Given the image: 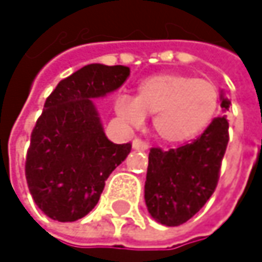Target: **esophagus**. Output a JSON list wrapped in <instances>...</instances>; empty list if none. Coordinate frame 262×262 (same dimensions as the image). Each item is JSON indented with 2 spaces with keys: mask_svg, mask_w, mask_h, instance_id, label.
Masks as SVG:
<instances>
[{
  "mask_svg": "<svg viewBox=\"0 0 262 262\" xmlns=\"http://www.w3.org/2000/svg\"><path fill=\"white\" fill-rule=\"evenodd\" d=\"M132 145H133V148H135V150H142V151L148 150V145H147L144 141H141L139 138H135V139H133V142H132Z\"/></svg>",
  "mask_w": 262,
  "mask_h": 262,
  "instance_id": "esophagus-1",
  "label": "esophagus"
}]
</instances>
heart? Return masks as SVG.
<instances>
[{"label": "heart", "instance_id": "1", "mask_svg": "<svg viewBox=\"0 0 262 262\" xmlns=\"http://www.w3.org/2000/svg\"><path fill=\"white\" fill-rule=\"evenodd\" d=\"M220 91L209 79L183 73H159L139 81L135 97L121 94L115 114L132 127H139L145 115H153L156 135L170 145L199 138L214 121Z\"/></svg>", "mask_w": 262, "mask_h": 262}]
</instances>
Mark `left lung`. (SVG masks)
I'll use <instances>...</instances> for the list:
<instances>
[{
    "mask_svg": "<svg viewBox=\"0 0 262 262\" xmlns=\"http://www.w3.org/2000/svg\"><path fill=\"white\" fill-rule=\"evenodd\" d=\"M223 111L231 100L220 94ZM226 117L215 118L191 144L148 155L144 199L148 214L164 226H179L195 215L212 195L229 141Z\"/></svg>",
    "mask_w": 262,
    "mask_h": 262,
    "instance_id": "8db88e82",
    "label": "left lung"
}]
</instances>
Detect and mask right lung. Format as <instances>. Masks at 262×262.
I'll return each instance as SVG.
<instances>
[{"label": "right lung", "mask_w": 262, "mask_h": 262, "mask_svg": "<svg viewBox=\"0 0 262 262\" xmlns=\"http://www.w3.org/2000/svg\"><path fill=\"white\" fill-rule=\"evenodd\" d=\"M123 65L91 63L60 80L47 98L27 151L26 178L39 209L57 222H76L98 203L109 174L130 144L107 139L94 98L121 88Z\"/></svg>", "instance_id": "1"}]
</instances>
